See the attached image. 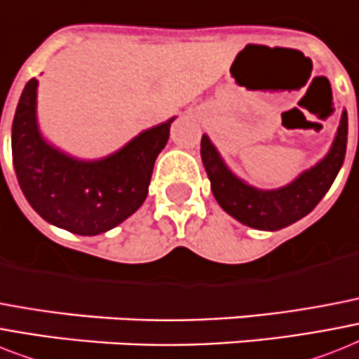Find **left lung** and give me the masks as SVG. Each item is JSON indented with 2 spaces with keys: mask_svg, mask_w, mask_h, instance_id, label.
Wrapping results in <instances>:
<instances>
[{
  "mask_svg": "<svg viewBox=\"0 0 359 359\" xmlns=\"http://www.w3.org/2000/svg\"><path fill=\"white\" fill-rule=\"evenodd\" d=\"M348 118L341 112L339 127L328 153L280 188H256L230 170L208 134L201 140V158L215 201L241 225L256 230H280L302 219L319 205L339 173L346 153Z\"/></svg>",
  "mask_w": 359,
  "mask_h": 359,
  "instance_id": "8db88e82",
  "label": "left lung"
}]
</instances>
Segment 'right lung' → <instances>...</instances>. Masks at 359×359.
<instances>
[{"mask_svg":"<svg viewBox=\"0 0 359 359\" xmlns=\"http://www.w3.org/2000/svg\"><path fill=\"white\" fill-rule=\"evenodd\" d=\"M38 81L22 92L13 121V162L25 199L42 219L79 236L118 226L144 205L154 160L173 119L158 123L101 158H79L43 138L38 125Z\"/></svg>","mask_w":359,"mask_h":359,"instance_id":"add662e5","label":"right lung"}]
</instances>
